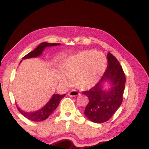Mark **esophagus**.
Returning <instances> with one entry per match:
<instances>
[{"mask_svg": "<svg viewBox=\"0 0 149 149\" xmlns=\"http://www.w3.org/2000/svg\"><path fill=\"white\" fill-rule=\"evenodd\" d=\"M80 94L78 93V92L76 91V90H71V91H70L69 92V94H68V95H69V97H77L78 95H79Z\"/></svg>", "mask_w": 149, "mask_h": 149, "instance_id": "1", "label": "esophagus"}]
</instances>
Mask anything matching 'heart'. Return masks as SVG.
<instances>
[{
	"label": "heart",
	"instance_id": "heart-1",
	"mask_svg": "<svg viewBox=\"0 0 149 149\" xmlns=\"http://www.w3.org/2000/svg\"><path fill=\"white\" fill-rule=\"evenodd\" d=\"M107 59L103 53L85 50L66 59L64 74L59 73V79L66 85L73 81L81 90H88L100 81L107 68Z\"/></svg>",
	"mask_w": 149,
	"mask_h": 149
}]
</instances>
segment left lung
Wrapping results in <instances>:
<instances>
[{
	"label": "left lung",
	"mask_w": 149,
	"mask_h": 149,
	"mask_svg": "<svg viewBox=\"0 0 149 149\" xmlns=\"http://www.w3.org/2000/svg\"><path fill=\"white\" fill-rule=\"evenodd\" d=\"M107 69L95 86L83 92L89 99L85 115L92 122L102 123L109 120L120 107L125 86V76L122 66L111 53L107 54ZM109 84L108 90L103 88Z\"/></svg>",
	"instance_id": "1"
}]
</instances>
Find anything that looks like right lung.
I'll return each mask as SVG.
<instances>
[{
    "label": "right lung",
    "mask_w": 149,
    "mask_h": 149,
    "mask_svg": "<svg viewBox=\"0 0 149 149\" xmlns=\"http://www.w3.org/2000/svg\"><path fill=\"white\" fill-rule=\"evenodd\" d=\"M60 43H48V42H42L33 51L30 52L26 55H25L22 59H29V58L33 57H38L42 54V52L45 49V47H52V46H57L59 45ZM65 95H58V94H54L52 97H51L49 102L44 106L43 107L41 108L39 110L36 111L34 112H26L20 109V108L17 107L18 111H19L24 116H25L26 118L32 121H35V122H40V121L45 120L47 119L51 114L52 113L53 111L57 109V107L59 105V102L61 100L64 98Z\"/></svg>",
    "instance_id": "add662e5"
}]
</instances>
